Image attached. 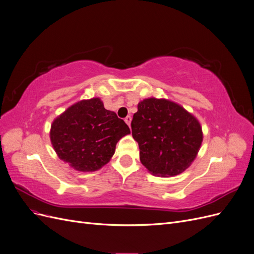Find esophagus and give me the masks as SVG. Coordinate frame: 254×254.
<instances>
[{"instance_id":"1","label":"esophagus","mask_w":254,"mask_h":254,"mask_svg":"<svg viewBox=\"0 0 254 254\" xmlns=\"http://www.w3.org/2000/svg\"><path fill=\"white\" fill-rule=\"evenodd\" d=\"M125 122L128 124V126L130 127V124H131V117H130V115H127V117L125 118Z\"/></svg>"}]
</instances>
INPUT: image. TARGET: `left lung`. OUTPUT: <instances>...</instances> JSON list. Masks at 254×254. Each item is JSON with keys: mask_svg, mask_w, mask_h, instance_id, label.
<instances>
[{"mask_svg": "<svg viewBox=\"0 0 254 254\" xmlns=\"http://www.w3.org/2000/svg\"><path fill=\"white\" fill-rule=\"evenodd\" d=\"M142 164L153 175L170 177L193 162L202 142L199 122L178 104L147 98L137 105L131 122Z\"/></svg>", "mask_w": 254, "mask_h": 254, "instance_id": "left-lung-1", "label": "left lung"}]
</instances>
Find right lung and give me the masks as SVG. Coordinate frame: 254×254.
<instances>
[{"label": "right lung", "instance_id": "right-lung-1", "mask_svg": "<svg viewBox=\"0 0 254 254\" xmlns=\"http://www.w3.org/2000/svg\"><path fill=\"white\" fill-rule=\"evenodd\" d=\"M128 133L126 123L96 97L71 106L54 121L51 141L58 157L75 170L94 172L109 162Z\"/></svg>", "mask_w": 254, "mask_h": 254}]
</instances>
